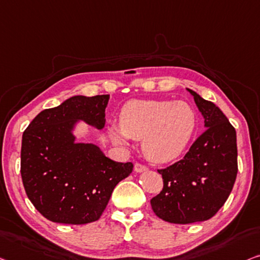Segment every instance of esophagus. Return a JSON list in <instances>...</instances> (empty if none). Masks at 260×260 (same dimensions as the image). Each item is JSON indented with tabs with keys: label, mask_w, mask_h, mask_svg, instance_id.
Segmentation results:
<instances>
[{
	"label": "esophagus",
	"mask_w": 260,
	"mask_h": 260,
	"mask_svg": "<svg viewBox=\"0 0 260 260\" xmlns=\"http://www.w3.org/2000/svg\"><path fill=\"white\" fill-rule=\"evenodd\" d=\"M148 169L146 167V166H143V165H141V164H135L134 165V170L137 173H142V172H146V170Z\"/></svg>",
	"instance_id": "obj_1"
}]
</instances>
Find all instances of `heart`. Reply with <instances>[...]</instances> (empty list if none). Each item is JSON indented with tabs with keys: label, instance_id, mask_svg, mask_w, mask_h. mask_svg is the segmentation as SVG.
Masks as SVG:
<instances>
[{
	"label": "heart",
	"instance_id": "heart-1",
	"mask_svg": "<svg viewBox=\"0 0 260 260\" xmlns=\"http://www.w3.org/2000/svg\"><path fill=\"white\" fill-rule=\"evenodd\" d=\"M197 126L199 117L188 103L133 99L122 106L119 125H111L108 133L118 145L142 140V153L149 161L168 164L184 153Z\"/></svg>",
	"mask_w": 260,
	"mask_h": 260
}]
</instances>
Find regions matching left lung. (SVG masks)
Listing matches in <instances>:
<instances>
[{
  "label": "left lung",
  "instance_id": "left-lung-1",
  "mask_svg": "<svg viewBox=\"0 0 260 260\" xmlns=\"http://www.w3.org/2000/svg\"><path fill=\"white\" fill-rule=\"evenodd\" d=\"M187 90L203 115L207 129L182 160L158 170L164 189L150 200L155 215L174 224L211 218L229 197L238 172L234 126L214 103Z\"/></svg>",
  "mask_w": 260,
  "mask_h": 260
}]
</instances>
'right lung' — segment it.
<instances>
[{
    "label": "right lung",
    "instance_id": "right-lung-1",
    "mask_svg": "<svg viewBox=\"0 0 260 260\" xmlns=\"http://www.w3.org/2000/svg\"><path fill=\"white\" fill-rule=\"evenodd\" d=\"M110 95H75L48 108L22 137L21 175L35 208L55 223L98 220L120 181L133 164L115 162L93 143L76 142L77 123L103 129Z\"/></svg>",
    "mask_w": 260,
    "mask_h": 260
}]
</instances>
